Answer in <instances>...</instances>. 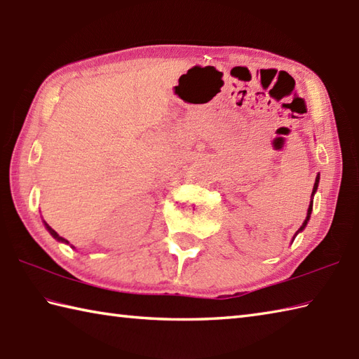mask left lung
Segmentation results:
<instances>
[{"mask_svg": "<svg viewBox=\"0 0 359 359\" xmlns=\"http://www.w3.org/2000/svg\"><path fill=\"white\" fill-rule=\"evenodd\" d=\"M318 186H319V175H318V177H316V181H314V186H313V192H311V196H314V194H316ZM311 210H313V198H311V203H310V206H309V210H306V218H305V222L302 223V226H301V228H299V231H297V232H301V231H304V229H305L306 223H309V220H310Z\"/></svg>", "mask_w": 359, "mask_h": 359, "instance_id": "1", "label": "left lung"}]
</instances>
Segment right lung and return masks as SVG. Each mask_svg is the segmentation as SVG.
<instances>
[{
	"instance_id": "right-lung-1",
	"label": "right lung",
	"mask_w": 359,
	"mask_h": 359,
	"mask_svg": "<svg viewBox=\"0 0 359 359\" xmlns=\"http://www.w3.org/2000/svg\"><path fill=\"white\" fill-rule=\"evenodd\" d=\"M45 226H46V229L49 231V233H50V236H53V237H54L55 240H58V241H63V243H69V241H68V240H65L63 237H60V236H58V233H57V232H55V231H54L53 228H50V226H49V224H46V223H45ZM71 248H74V246H71Z\"/></svg>"
}]
</instances>
